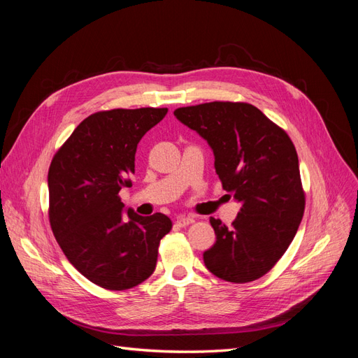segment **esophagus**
Here are the masks:
<instances>
[{"instance_id": "esophagus-1", "label": "esophagus", "mask_w": 358, "mask_h": 358, "mask_svg": "<svg viewBox=\"0 0 358 358\" xmlns=\"http://www.w3.org/2000/svg\"><path fill=\"white\" fill-rule=\"evenodd\" d=\"M196 222V220L192 218V216H179V218L176 220V224L179 227H187V225H191Z\"/></svg>"}]
</instances>
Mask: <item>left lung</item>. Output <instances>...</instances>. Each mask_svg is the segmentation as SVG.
Wrapping results in <instances>:
<instances>
[{"label": "left lung", "mask_w": 358, "mask_h": 358, "mask_svg": "<svg viewBox=\"0 0 358 358\" xmlns=\"http://www.w3.org/2000/svg\"><path fill=\"white\" fill-rule=\"evenodd\" d=\"M175 116L208 140L222 188L242 204L231 227L210 218L216 242L203 254L204 266L227 282H252L285 254L305 213L294 143L243 101L179 107Z\"/></svg>", "instance_id": "1"}]
</instances>
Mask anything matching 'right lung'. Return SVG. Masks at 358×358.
Masks as SVG:
<instances>
[{"instance_id":"add662e5","label":"right lung","mask_w":358,"mask_h":358,"mask_svg":"<svg viewBox=\"0 0 358 358\" xmlns=\"http://www.w3.org/2000/svg\"><path fill=\"white\" fill-rule=\"evenodd\" d=\"M169 109H113L90 115L53 155L49 222L64 255L92 284L129 289L154 273L159 241L171 230L164 213L140 216L119 191L133 185L137 145Z\"/></svg>"}]
</instances>
